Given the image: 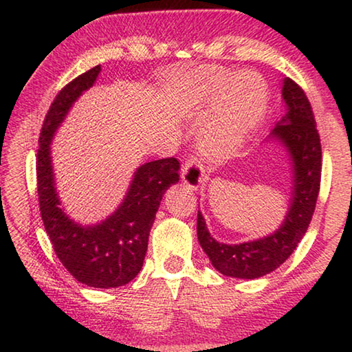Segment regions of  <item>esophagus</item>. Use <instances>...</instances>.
I'll return each mask as SVG.
<instances>
[{"label": "esophagus", "instance_id": "1", "mask_svg": "<svg viewBox=\"0 0 352 352\" xmlns=\"http://www.w3.org/2000/svg\"><path fill=\"white\" fill-rule=\"evenodd\" d=\"M205 167L196 156H189L182 167V180L189 188L196 189L205 182Z\"/></svg>", "mask_w": 352, "mask_h": 352}]
</instances>
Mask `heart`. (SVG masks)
<instances>
[{"instance_id": "heart-1", "label": "heart", "mask_w": 352, "mask_h": 352, "mask_svg": "<svg viewBox=\"0 0 352 352\" xmlns=\"http://www.w3.org/2000/svg\"><path fill=\"white\" fill-rule=\"evenodd\" d=\"M199 91L204 113H208L218 100L199 138L200 147L211 156L228 153L241 146L266 111V82L254 70L230 76L226 70L208 69L202 72Z\"/></svg>"}]
</instances>
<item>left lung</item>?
I'll list each match as a JSON object with an SVG mask.
<instances>
[{"instance_id":"1","label":"left lung","mask_w":352,"mask_h":352,"mask_svg":"<svg viewBox=\"0 0 352 352\" xmlns=\"http://www.w3.org/2000/svg\"><path fill=\"white\" fill-rule=\"evenodd\" d=\"M282 97L287 114L271 131L288 150L293 164L292 204L283 224L270 236L255 241L224 244L216 241L197 213V238L205 254L221 274L258 278L277 270L294 252L314 216L321 182L320 133L309 98L292 78L283 80Z\"/></svg>"}]
</instances>
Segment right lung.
<instances>
[{
  "instance_id": "obj_1",
  "label": "right lung",
  "mask_w": 352,
  "mask_h": 352,
  "mask_svg": "<svg viewBox=\"0 0 352 352\" xmlns=\"http://www.w3.org/2000/svg\"><path fill=\"white\" fill-rule=\"evenodd\" d=\"M100 70L96 65L76 76L50 106L38 138L37 194L43 226L65 270L87 287L116 288L126 285L141 271L155 214L166 189L180 178V163L163 158L142 164L124 202L100 224L82 227L64 213L54 188L50 144L72 104L94 86Z\"/></svg>"
}]
</instances>
